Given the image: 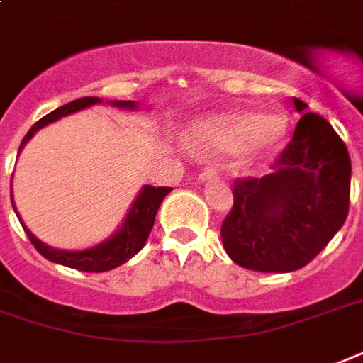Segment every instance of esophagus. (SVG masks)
<instances>
[{"label":"esophagus","instance_id":"esophagus-1","mask_svg":"<svg viewBox=\"0 0 363 363\" xmlns=\"http://www.w3.org/2000/svg\"><path fill=\"white\" fill-rule=\"evenodd\" d=\"M216 172L213 170V168H207L205 172H201V176H199V182L201 184H207V182H216Z\"/></svg>","mask_w":363,"mask_h":363}]
</instances>
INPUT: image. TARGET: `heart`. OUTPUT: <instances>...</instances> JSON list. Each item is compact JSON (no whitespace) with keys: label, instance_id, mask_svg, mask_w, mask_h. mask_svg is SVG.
Returning <instances> with one entry per match:
<instances>
[{"label":"heart","instance_id":"b5f03b06","mask_svg":"<svg viewBox=\"0 0 363 363\" xmlns=\"http://www.w3.org/2000/svg\"><path fill=\"white\" fill-rule=\"evenodd\" d=\"M286 131L288 120L280 113L259 116L250 108H232L197 121L189 145L205 155L236 152L240 164L247 166L277 149Z\"/></svg>","mask_w":363,"mask_h":363}]
</instances>
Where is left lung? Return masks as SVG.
Masks as SVG:
<instances>
[{"instance_id":"1","label":"left lung","mask_w":363,"mask_h":363,"mask_svg":"<svg viewBox=\"0 0 363 363\" xmlns=\"http://www.w3.org/2000/svg\"><path fill=\"white\" fill-rule=\"evenodd\" d=\"M301 120L263 178L236 179L234 207L222 222L228 257L251 271L306 267L342 228L350 205L348 149L321 116L292 98Z\"/></svg>"}]
</instances>
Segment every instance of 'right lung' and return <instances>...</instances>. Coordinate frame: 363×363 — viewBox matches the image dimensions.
Masks as SVG:
<instances>
[{"label":"right lung","instance_id":"1","mask_svg":"<svg viewBox=\"0 0 363 363\" xmlns=\"http://www.w3.org/2000/svg\"><path fill=\"white\" fill-rule=\"evenodd\" d=\"M94 104H102V100L96 96H84L77 98L69 104L57 108L54 112H50L48 116H44L40 121H36L28 133L25 135V139L18 147V152L23 150L26 143L30 141L36 131H40L42 127L50 125L54 121L62 120L69 113L81 112L84 108H91ZM110 106H116V108H121V110H137L139 108V102L135 100H110L108 102ZM13 189V184H11ZM172 191V187H150V185H143L141 191L137 193V197L131 203V207L127 211L125 218L121 220V224L118 226V230L113 232L112 236L106 238L104 242L96 243L92 247H86V250H57V247H52V245H46V243L38 240L34 236L30 230L26 228L23 218L18 216L17 207L13 203V191H11V205L17 213L18 220L25 228L26 236L33 242V245L36 250L40 251V255L52 261V263H57V265L71 267V269H79L83 272H104L112 271L116 267L123 265L129 259L135 257L139 251L143 250V245L149 240V234L152 226H155V216L158 213V207L164 201V197Z\"/></svg>","mask_w":363,"mask_h":363}]
</instances>
